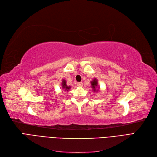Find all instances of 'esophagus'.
I'll use <instances>...</instances> for the list:
<instances>
[{"label": "esophagus", "mask_w": 157, "mask_h": 157, "mask_svg": "<svg viewBox=\"0 0 157 157\" xmlns=\"http://www.w3.org/2000/svg\"><path fill=\"white\" fill-rule=\"evenodd\" d=\"M77 86H78V87H82L83 84L82 82H78L77 83Z\"/></svg>", "instance_id": "obj_1"}]
</instances>
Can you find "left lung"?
Here are the masks:
<instances>
[{
  "instance_id": "left-lung-1",
  "label": "left lung",
  "mask_w": 157,
  "mask_h": 157,
  "mask_svg": "<svg viewBox=\"0 0 157 157\" xmlns=\"http://www.w3.org/2000/svg\"><path fill=\"white\" fill-rule=\"evenodd\" d=\"M91 88H92V90L94 92H98L99 87L98 86V80L96 78H94L92 81H91Z\"/></svg>"
}]
</instances>
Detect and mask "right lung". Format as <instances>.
Segmentation results:
<instances>
[{"label": "right lung", "instance_id": "right-lung-1", "mask_svg": "<svg viewBox=\"0 0 157 157\" xmlns=\"http://www.w3.org/2000/svg\"><path fill=\"white\" fill-rule=\"evenodd\" d=\"M62 88L64 89L65 91H69L70 90V88H71V86H67L66 84V80H65L64 79L62 80Z\"/></svg>", "mask_w": 157, "mask_h": 157}]
</instances>
